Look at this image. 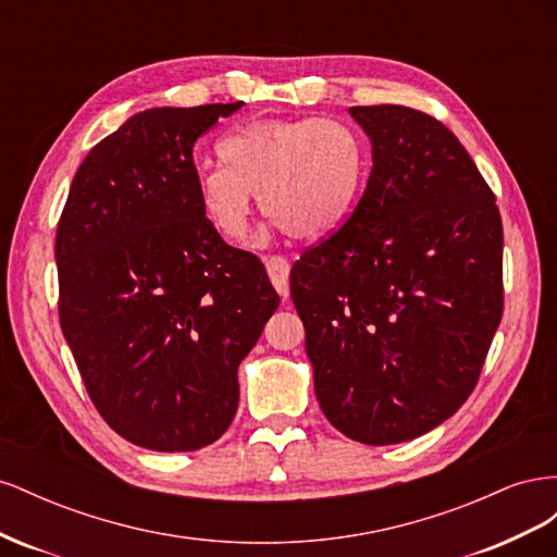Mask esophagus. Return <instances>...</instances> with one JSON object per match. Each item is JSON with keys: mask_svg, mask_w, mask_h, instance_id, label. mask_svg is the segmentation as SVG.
Returning a JSON list of instances; mask_svg holds the SVG:
<instances>
[{"mask_svg": "<svg viewBox=\"0 0 557 557\" xmlns=\"http://www.w3.org/2000/svg\"><path fill=\"white\" fill-rule=\"evenodd\" d=\"M264 267H267V274H269V278H272V283H274V288H276V293L285 299L290 295V290H288V276H290V262L285 260V258H281V256H272V258H267L264 260Z\"/></svg>", "mask_w": 557, "mask_h": 557, "instance_id": "obj_1", "label": "esophagus"}]
</instances>
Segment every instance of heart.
<instances>
[{
    "mask_svg": "<svg viewBox=\"0 0 557 557\" xmlns=\"http://www.w3.org/2000/svg\"><path fill=\"white\" fill-rule=\"evenodd\" d=\"M221 164L197 174L209 223L230 242L246 237L252 195L276 230L323 239L356 211L369 174L362 134L339 117H272L230 129L215 144Z\"/></svg>",
    "mask_w": 557,
    "mask_h": 557,
    "instance_id": "heart-1",
    "label": "heart"
}]
</instances>
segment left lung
I'll return each mask as SVG.
<instances>
[{
	"label": "left lung",
	"instance_id": "obj_1",
	"mask_svg": "<svg viewBox=\"0 0 557 557\" xmlns=\"http://www.w3.org/2000/svg\"><path fill=\"white\" fill-rule=\"evenodd\" d=\"M372 174L290 295L320 409L348 440H416L458 411L502 320V218L455 134L409 107H350Z\"/></svg>",
	"mask_w": 557,
	"mask_h": 557
}]
</instances>
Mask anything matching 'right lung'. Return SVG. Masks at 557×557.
Wrapping results in <instances>:
<instances>
[{"instance_id":"1","label":"right lung","mask_w":557,"mask_h":557,"mask_svg":"<svg viewBox=\"0 0 557 557\" xmlns=\"http://www.w3.org/2000/svg\"><path fill=\"white\" fill-rule=\"evenodd\" d=\"M239 107L134 113L83 160L60 215L62 334L97 411L141 448L197 450L223 436L237 369L281 301L197 197L193 146Z\"/></svg>"}]
</instances>
